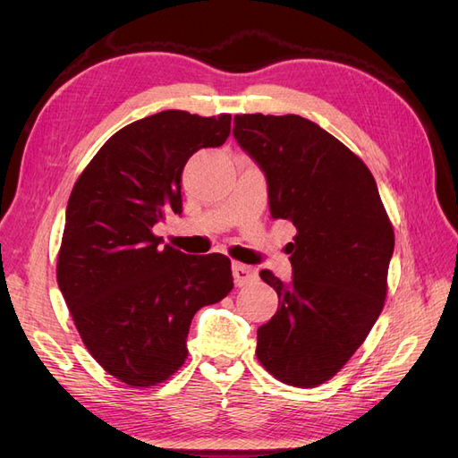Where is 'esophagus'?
<instances>
[{"label":"esophagus","mask_w":458,"mask_h":458,"mask_svg":"<svg viewBox=\"0 0 458 458\" xmlns=\"http://www.w3.org/2000/svg\"><path fill=\"white\" fill-rule=\"evenodd\" d=\"M233 276H234V284L242 286V284H248L250 281H254L258 276V271L250 266H244V263L234 261L233 263Z\"/></svg>","instance_id":"34e87169"}]
</instances>
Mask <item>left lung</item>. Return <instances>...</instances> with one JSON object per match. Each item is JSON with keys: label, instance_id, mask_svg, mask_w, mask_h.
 <instances>
[{"label": "left lung", "instance_id": "left-lung-1", "mask_svg": "<svg viewBox=\"0 0 458 458\" xmlns=\"http://www.w3.org/2000/svg\"><path fill=\"white\" fill-rule=\"evenodd\" d=\"M233 135L267 177L271 217L296 227L293 283L259 271L279 310L258 328V361L288 386L315 387L350 361L384 308L392 221L365 162L315 122L237 114Z\"/></svg>", "mask_w": 458, "mask_h": 458}]
</instances>
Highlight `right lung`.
Listing matches in <instances>:
<instances>
[{"label":"right lung","instance_id":"right-lung-1","mask_svg":"<svg viewBox=\"0 0 458 458\" xmlns=\"http://www.w3.org/2000/svg\"><path fill=\"white\" fill-rule=\"evenodd\" d=\"M229 133L231 114L164 110L116 131L74 183L57 283L88 352L123 384L168 380L187 359L192 317L231 293L227 256H187L152 233L182 214L187 160Z\"/></svg>","mask_w":458,"mask_h":458}]
</instances>
